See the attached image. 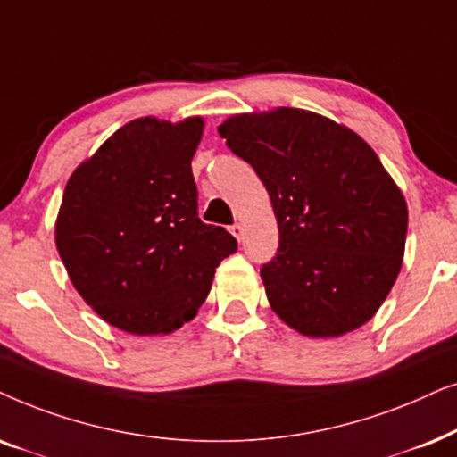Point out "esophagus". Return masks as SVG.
I'll return each instance as SVG.
<instances>
[{
    "mask_svg": "<svg viewBox=\"0 0 457 457\" xmlns=\"http://www.w3.org/2000/svg\"><path fill=\"white\" fill-rule=\"evenodd\" d=\"M229 232H232V236H234L236 240H242V238H245V225L234 223L232 228H229Z\"/></svg>",
    "mask_w": 457,
    "mask_h": 457,
    "instance_id": "34e87169",
    "label": "esophagus"
}]
</instances>
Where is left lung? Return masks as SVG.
Returning a JSON list of instances; mask_svg holds the SVG:
<instances>
[{
	"instance_id": "left-lung-1",
	"label": "left lung",
	"mask_w": 457,
	"mask_h": 457,
	"mask_svg": "<svg viewBox=\"0 0 457 457\" xmlns=\"http://www.w3.org/2000/svg\"><path fill=\"white\" fill-rule=\"evenodd\" d=\"M217 131L271 198L279 248L261 279L278 318L312 338L372 320L399 276L407 234L403 192L376 152L303 108L234 114Z\"/></svg>"
}]
</instances>
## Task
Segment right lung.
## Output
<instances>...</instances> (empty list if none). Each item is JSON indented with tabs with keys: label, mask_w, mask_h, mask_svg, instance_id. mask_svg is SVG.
<instances>
[{
	"label": "right lung",
	"mask_w": 457,
	"mask_h": 457,
	"mask_svg": "<svg viewBox=\"0 0 457 457\" xmlns=\"http://www.w3.org/2000/svg\"><path fill=\"white\" fill-rule=\"evenodd\" d=\"M204 120L142 117L69 178L56 248L83 301L119 330L154 337L196 318L236 238L198 219L192 158Z\"/></svg>",
	"instance_id": "add662e5"
}]
</instances>
